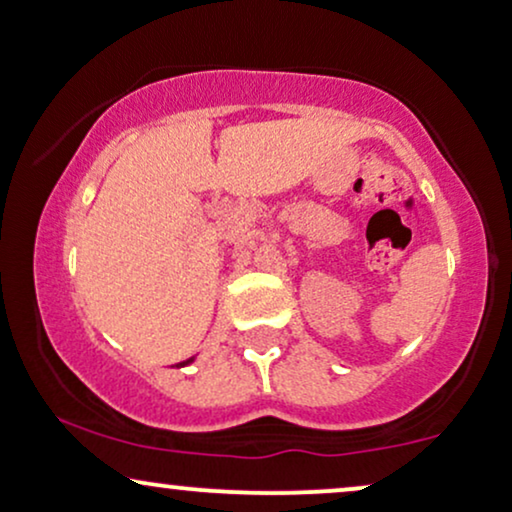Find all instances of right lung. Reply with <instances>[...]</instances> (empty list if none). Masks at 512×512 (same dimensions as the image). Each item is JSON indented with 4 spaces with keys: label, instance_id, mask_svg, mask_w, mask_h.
I'll list each match as a JSON object with an SVG mask.
<instances>
[{
    "label": "right lung",
    "instance_id": "1",
    "mask_svg": "<svg viewBox=\"0 0 512 512\" xmlns=\"http://www.w3.org/2000/svg\"><path fill=\"white\" fill-rule=\"evenodd\" d=\"M190 362H195V357H190V360H185V362H181V364H178V367H185V364H190Z\"/></svg>",
    "mask_w": 512,
    "mask_h": 512
}]
</instances>
